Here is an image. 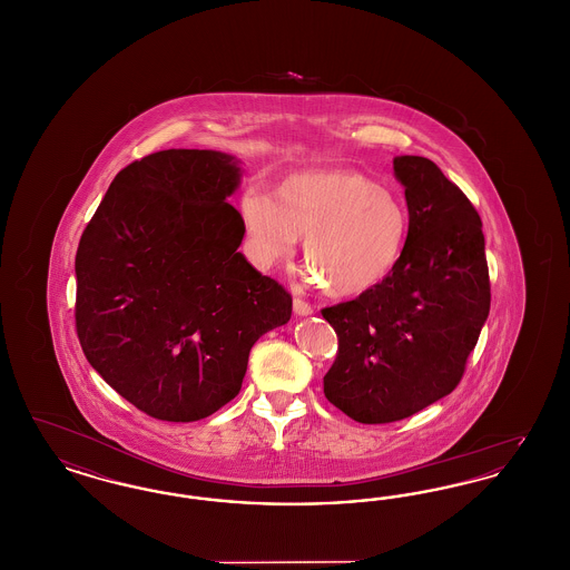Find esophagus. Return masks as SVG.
I'll return each instance as SVG.
<instances>
[{"label":"esophagus","instance_id":"esophagus-1","mask_svg":"<svg viewBox=\"0 0 570 570\" xmlns=\"http://www.w3.org/2000/svg\"><path fill=\"white\" fill-rule=\"evenodd\" d=\"M293 312H295L297 316H312V314H314L312 305H307V303H305V301H301V298H295V301H293Z\"/></svg>","mask_w":570,"mask_h":570}]
</instances>
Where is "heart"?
<instances>
[{"label":"heart","instance_id":"heart-1","mask_svg":"<svg viewBox=\"0 0 570 570\" xmlns=\"http://www.w3.org/2000/svg\"><path fill=\"white\" fill-rule=\"evenodd\" d=\"M239 212L261 269L288 258L305 237V265L331 297H356L384 282L410 233L406 203L351 168L293 173L273 194L245 190Z\"/></svg>","mask_w":570,"mask_h":570}]
</instances>
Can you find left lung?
<instances>
[{
  "mask_svg": "<svg viewBox=\"0 0 570 570\" xmlns=\"http://www.w3.org/2000/svg\"><path fill=\"white\" fill-rule=\"evenodd\" d=\"M410 233L391 275L323 316L340 348L326 400L358 423H393L446 397L489 316L483 224L432 160L397 156Z\"/></svg>",
  "mask_w": 570,
  "mask_h": 570,
  "instance_id": "8db88e82",
  "label": "left lung"
}]
</instances>
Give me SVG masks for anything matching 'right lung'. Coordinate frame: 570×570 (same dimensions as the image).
<instances>
[{"label": "right lung", "mask_w": 570, "mask_h": 570, "mask_svg": "<svg viewBox=\"0 0 570 570\" xmlns=\"http://www.w3.org/2000/svg\"><path fill=\"white\" fill-rule=\"evenodd\" d=\"M230 154L166 149L112 179L77 249V331L91 367L154 419L190 423L239 391L252 346L293 298L239 252Z\"/></svg>", "instance_id": "obj_1"}]
</instances>
